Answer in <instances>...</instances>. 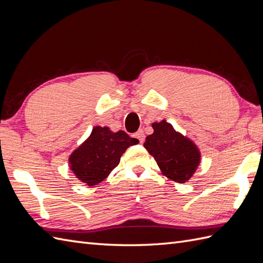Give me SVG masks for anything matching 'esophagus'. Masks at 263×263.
I'll list each match as a JSON object with an SVG mask.
<instances>
[{
    "instance_id": "1",
    "label": "esophagus",
    "mask_w": 263,
    "mask_h": 263,
    "mask_svg": "<svg viewBox=\"0 0 263 263\" xmlns=\"http://www.w3.org/2000/svg\"><path fill=\"white\" fill-rule=\"evenodd\" d=\"M133 137L137 138V139L140 141V143H143V141H144V139H145L144 132H143L142 130H139L137 133H134Z\"/></svg>"
}]
</instances>
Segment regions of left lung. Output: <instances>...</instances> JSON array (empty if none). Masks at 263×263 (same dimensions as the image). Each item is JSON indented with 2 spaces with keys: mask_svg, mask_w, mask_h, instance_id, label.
I'll return each instance as SVG.
<instances>
[{
  "mask_svg": "<svg viewBox=\"0 0 263 263\" xmlns=\"http://www.w3.org/2000/svg\"><path fill=\"white\" fill-rule=\"evenodd\" d=\"M152 127L154 131L146 137L144 147L157 161L163 176L178 183L190 180L201 161L198 146L165 120L154 122Z\"/></svg>",
  "mask_w": 263,
  "mask_h": 263,
  "instance_id": "8db88e82",
  "label": "left lung"
}]
</instances>
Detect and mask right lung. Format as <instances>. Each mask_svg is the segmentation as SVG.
<instances>
[{
	"label": "right lung",
	"mask_w": 263,
	"mask_h": 263,
	"mask_svg": "<svg viewBox=\"0 0 263 263\" xmlns=\"http://www.w3.org/2000/svg\"><path fill=\"white\" fill-rule=\"evenodd\" d=\"M138 143V139L124 131L112 132L107 126H94L90 137L70 156V169L83 183L97 185L118 166L127 147Z\"/></svg>",
	"instance_id": "obj_1"
}]
</instances>
